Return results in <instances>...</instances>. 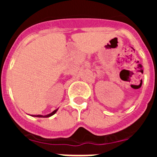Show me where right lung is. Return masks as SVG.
Listing matches in <instances>:
<instances>
[{
    "mask_svg": "<svg viewBox=\"0 0 157 157\" xmlns=\"http://www.w3.org/2000/svg\"><path fill=\"white\" fill-rule=\"evenodd\" d=\"M58 109H56V110H54L53 112H52L51 113H49V114L48 115H45V116H42V115H31V116H34V117H41V118H47V117H50V116H53L55 113H56V112H57Z\"/></svg>",
    "mask_w": 157,
    "mask_h": 157,
    "instance_id": "1",
    "label": "right lung"
}]
</instances>
